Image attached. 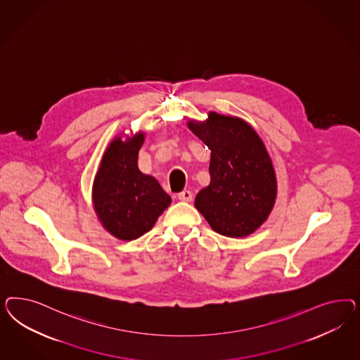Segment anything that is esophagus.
<instances>
[{"mask_svg":"<svg viewBox=\"0 0 360 360\" xmlns=\"http://www.w3.org/2000/svg\"><path fill=\"white\" fill-rule=\"evenodd\" d=\"M178 199L182 200V202H191L193 200V194L188 190H184L182 193L178 194Z\"/></svg>","mask_w":360,"mask_h":360,"instance_id":"obj_1","label":"esophagus"}]
</instances>
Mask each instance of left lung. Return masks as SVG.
Returning <instances> with one entry per match:
<instances>
[{"instance_id":"8db88e82","label":"left lung","mask_w":360,"mask_h":360,"mask_svg":"<svg viewBox=\"0 0 360 360\" xmlns=\"http://www.w3.org/2000/svg\"><path fill=\"white\" fill-rule=\"evenodd\" d=\"M207 116L187 120V128L211 150V181L198 193L194 206L215 232L245 238L274 207L277 178L272 160L247 121L212 110Z\"/></svg>"}]
</instances>
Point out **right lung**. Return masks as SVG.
Returning a JSON list of instances; mask_svg holds the SVG:
<instances>
[{
  "instance_id": "add662e5",
  "label": "right lung",
  "mask_w": 360,
  "mask_h": 360,
  "mask_svg": "<svg viewBox=\"0 0 360 360\" xmlns=\"http://www.w3.org/2000/svg\"><path fill=\"white\" fill-rule=\"evenodd\" d=\"M145 133L116 136L103 153L92 185V205L98 221L122 241L139 239L153 229L170 206L167 195L152 175L139 169V152Z\"/></svg>"
}]
</instances>
